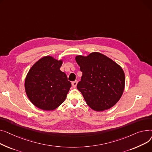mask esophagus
<instances>
[{
	"mask_svg": "<svg viewBox=\"0 0 152 152\" xmlns=\"http://www.w3.org/2000/svg\"><path fill=\"white\" fill-rule=\"evenodd\" d=\"M77 83H78V82L77 81H74L72 83V86L73 88H75L77 85Z\"/></svg>",
	"mask_w": 152,
	"mask_h": 152,
	"instance_id": "obj_1",
	"label": "esophagus"
}]
</instances>
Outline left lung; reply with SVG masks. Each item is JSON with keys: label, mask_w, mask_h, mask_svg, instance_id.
<instances>
[{"label": "left lung", "mask_w": 152, "mask_h": 152, "mask_svg": "<svg viewBox=\"0 0 152 152\" xmlns=\"http://www.w3.org/2000/svg\"><path fill=\"white\" fill-rule=\"evenodd\" d=\"M75 61L82 72L77 89L87 105L95 111L112 107L121 98L125 85V75L121 67L99 52L87 56L77 55Z\"/></svg>", "instance_id": "left-lung-1"}]
</instances>
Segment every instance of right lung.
Listing matches in <instances>:
<instances>
[{"mask_svg": "<svg viewBox=\"0 0 152 152\" xmlns=\"http://www.w3.org/2000/svg\"><path fill=\"white\" fill-rule=\"evenodd\" d=\"M63 59L43 56L29 69L24 88L29 101L37 108L50 111L64 102L71 83L66 74L60 70Z\"/></svg>", "mask_w": 152, "mask_h": 152, "instance_id": "1", "label": "right lung"}]
</instances>
